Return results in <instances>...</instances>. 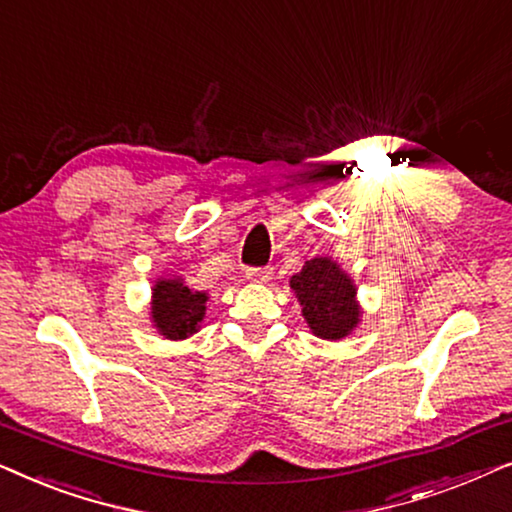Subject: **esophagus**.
<instances>
[{
	"instance_id": "34e87169",
	"label": "esophagus",
	"mask_w": 512,
	"mask_h": 512,
	"mask_svg": "<svg viewBox=\"0 0 512 512\" xmlns=\"http://www.w3.org/2000/svg\"><path fill=\"white\" fill-rule=\"evenodd\" d=\"M247 279L249 282H258V284H265L272 279V268H249L247 270Z\"/></svg>"
}]
</instances>
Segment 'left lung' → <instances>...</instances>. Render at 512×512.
Returning <instances> with one entry per match:
<instances>
[{
    "mask_svg": "<svg viewBox=\"0 0 512 512\" xmlns=\"http://www.w3.org/2000/svg\"><path fill=\"white\" fill-rule=\"evenodd\" d=\"M291 289L317 338H347L361 321L356 286L333 258L317 256L305 261L303 270L291 277Z\"/></svg>",
    "mask_w": 512,
    "mask_h": 512,
    "instance_id": "left-lung-1",
    "label": "left lung"
}]
</instances>
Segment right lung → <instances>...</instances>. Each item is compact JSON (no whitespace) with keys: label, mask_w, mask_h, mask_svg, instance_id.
<instances>
[{"label":"right lung","mask_w":512,"mask_h":512,"mask_svg":"<svg viewBox=\"0 0 512 512\" xmlns=\"http://www.w3.org/2000/svg\"><path fill=\"white\" fill-rule=\"evenodd\" d=\"M151 321L167 340H184L200 328L207 312V293L195 291L181 277L158 279L153 284Z\"/></svg>","instance_id":"add662e5"}]
</instances>
